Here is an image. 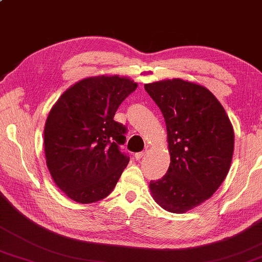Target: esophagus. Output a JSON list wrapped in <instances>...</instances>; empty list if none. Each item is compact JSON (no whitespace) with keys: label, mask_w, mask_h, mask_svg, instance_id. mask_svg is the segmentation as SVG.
Returning <instances> with one entry per match:
<instances>
[{"label":"esophagus","mask_w":262,"mask_h":262,"mask_svg":"<svg viewBox=\"0 0 262 262\" xmlns=\"http://www.w3.org/2000/svg\"><path fill=\"white\" fill-rule=\"evenodd\" d=\"M144 154H145V152H144V151H141V152H136V154L134 155V158H135L136 160H140V159L142 158V157H143V156H144Z\"/></svg>","instance_id":"1"}]
</instances>
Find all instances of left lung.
Returning <instances> with one entry per match:
<instances>
[{
  "label": "left lung",
  "instance_id": "left-lung-1",
  "mask_svg": "<svg viewBox=\"0 0 262 262\" xmlns=\"http://www.w3.org/2000/svg\"><path fill=\"white\" fill-rule=\"evenodd\" d=\"M163 113L170 164L150 181L155 201L184 213L205 202L225 181L234 152V130L225 108L203 85L181 79L144 85Z\"/></svg>",
  "mask_w": 262,
  "mask_h": 262
}]
</instances>
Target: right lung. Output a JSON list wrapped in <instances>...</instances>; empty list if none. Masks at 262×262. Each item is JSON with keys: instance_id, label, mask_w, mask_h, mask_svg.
I'll return each instance as SVG.
<instances>
[{"instance_id": "right-lung-1", "label": "right lung", "mask_w": 262, "mask_h": 262, "mask_svg": "<svg viewBox=\"0 0 262 262\" xmlns=\"http://www.w3.org/2000/svg\"><path fill=\"white\" fill-rule=\"evenodd\" d=\"M136 87L118 75L83 79L51 108L45 127L47 166L57 187L74 202L108 196L129 163L120 150L127 128L113 118Z\"/></svg>"}]
</instances>
